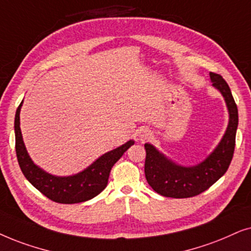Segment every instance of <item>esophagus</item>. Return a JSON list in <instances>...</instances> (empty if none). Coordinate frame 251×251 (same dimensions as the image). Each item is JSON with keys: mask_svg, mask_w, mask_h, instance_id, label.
<instances>
[{"mask_svg": "<svg viewBox=\"0 0 251 251\" xmlns=\"http://www.w3.org/2000/svg\"><path fill=\"white\" fill-rule=\"evenodd\" d=\"M139 136L141 138V140H147L151 136V133H150L149 131H142V132H140Z\"/></svg>", "mask_w": 251, "mask_h": 251, "instance_id": "obj_1", "label": "esophagus"}]
</instances>
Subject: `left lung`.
I'll return each instance as SVG.
<instances>
[{"instance_id": "8db88e82", "label": "left lung", "mask_w": 251, "mask_h": 251, "mask_svg": "<svg viewBox=\"0 0 251 251\" xmlns=\"http://www.w3.org/2000/svg\"><path fill=\"white\" fill-rule=\"evenodd\" d=\"M212 86L225 99L229 113L228 126L216 149L195 166L176 164L150 143H146L145 175L150 187L165 198L187 199L199 195L210 188L225 175L233 158L239 115L232 93L220 75L210 72Z\"/></svg>"}]
</instances>
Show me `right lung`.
<instances>
[{"label":"right lung","mask_w":251,"mask_h":251,"mask_svg":"<svg viewBox=\"0 0 251 251\" xmlns=\"http://www.w3.org/2000/svg\"><path fill=\"white\" fill-rule=\"evenodd\" d=\"M22 104L23 102L17 109L15 117L17 159L25 178L39 192L53 202L73 204L95 198L108 185L110 171L115 163L129 147L134 145V141L129 140L125 145L102 155L92 165L75 176H56L49 175L33 163L25 148L21 126H19L21 125L19 113H21Z\"/></svg>","instance_id":"1"}]
</instances>
